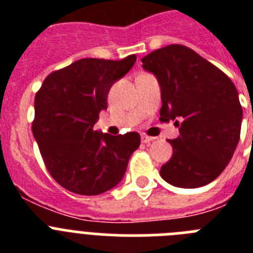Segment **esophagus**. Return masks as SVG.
Returning <instances> with one entry per match:
<instances>
[{"label": "esophagus", "mask_w": 253, "mask_h": 253, "mask_svg": "<svg viewBox=\"0 0 253 253\" xmlns=\"http://www.w3.org/2000/svg\"><path fill=\"white\" fill-rule=\"evenodd\" d=\"M140 139H142L143 143H151L152 140H153V138L148 137V135H146V134H142V137H140Z\"/></svg>", "instance_id": "obj_1"}]
</instances>
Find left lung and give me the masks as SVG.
I'll return each instance as SVG.
<instances>
[{"mask_svg":"<svg viewBox=\"0 0 253 253\" xmlns=\"http://www.w3.org/2000/svg\"><path fill=\"white\" fill-rule=\"evenodd\" d=\"M161 86V122L175 120L173 153L161 177L176 187L210 184L225 169L241 135L242 106L231 78L218 67L180 44L142 58Z\"/></svg>","mask_w":253,"mask_h":253,"instance_id":"obj_1","label":"left lung"}]
</instances>
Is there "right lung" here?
Segmentation results:
<instances>
[{
	"label": "right lung",
	"instance_id": "1",
	"mask_svg": "<svg viewBox=\"0 0 253 253\" xmlns=\"http://www.w3.org/2000/svg\"><path fill=\"white\" fill-rule=\"evenodd\" d=\"M135 60V54L76 60L46 76L35 95L33 134L48 172L68 191L90 196L113 189L139 147L135 131L110 135L93 130L100 111L107 109L111 86Z\"/></svg>",
	"mask_w": 253,
	"mask_h": 253
}]
</instances>
